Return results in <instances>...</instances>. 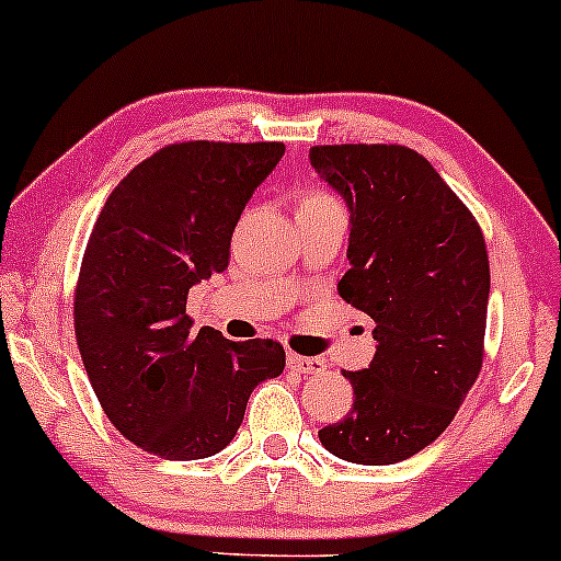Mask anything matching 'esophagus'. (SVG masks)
<instances>
[{"label":"esophagus","mask_w":561,"mask_h":561,"mask_svg":"<svg viewBox=\"0 0 561 561\" xmlns=\"http://www.w3.org/2000/svg\"><path fill=\"white\" fill-rule=\"evenodd\" d=\"M286 365L291 370H297V374H323V370H325V363L320 360V357L294 355V352L286 357Z\"/></svg>","instance_id":"esophagus-1"}]
</instances>
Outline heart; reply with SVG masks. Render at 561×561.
I'll use <instances>...</instances> for the list:
<instances>
[{
    "mask_svg": "<svg viewBox=\"0 0 561 561\" xmlns=\"http://www.w3.org/2000/svg\"><path fill=\"white\" fill-rule=\"evenodd\" d=\"M314 201H331L329 196H320V193H312V196H307L301 204H314Z\"/></svg>",
    "mask_w": 561,
    "mask_h": 561,
    "instance_id": "1",
    "label": "heart"
}]
</instances>
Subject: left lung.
<instances>
[{
    "instance_id": "left-lung-1",
    "label": "left lung",
    "mask_w": 561,
    "mask_h": 561,
    "mask_svg": "<svg viewBox=\"0 0 561 561\" xmlns=\"http://www.w3.org/2000/svg\"><path fill=\"white\" fill-rule=\"evenodd\" d=\"M310 163L350 209L339 294L376 323L374 360L344 374L352 411L318 437L352 463L405 461L448 430L480 376L490 297L482 230L405 145H314Z\"/></svg>"
}]
</instances>
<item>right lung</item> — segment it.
Listing matches in <instances>:
<instances>
[{
  "mask_svg": "<svg viewBox=\"0 0 561 561\" xmlns=\"http://www.w3.org/2000/svg\"><path fill=\"white\" fill-rule=\"evenodd\" d=\"M283 142H174L113 187L87 243L73 325L105 416L137 448L196 461L236 437L254 387L283 374L273 339L193 331L187 291L222 273L230 238Z\"/></svg>",
  "mask_w": 561,
  "mask_h": 561,
  "instance_id": "right-lung-1",
  "label": "right lung"
}]
</instances>
